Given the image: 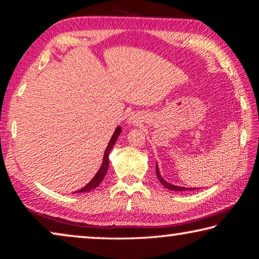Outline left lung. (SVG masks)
<instances>
[{
	"mask_svg": "<svg viewBox=\"0 0 259 259\" xmlns=\"http://www.w3.org/2000/svg\"><path fill=\"white\" fill-rule=\"evenodd\" d=\"M156 176L157 178H159L160 183L163 185L165 188H168V190H171V191H175V192H184V191H193V190H196V188H188V187H182V186H176V185H172V184L168 183L166 181H164L163 178H162L161 174L159 171V166H157L156 164Z\"/></svg>",
	"mask_w": 259,
	"mask_h": 259,
	"instance_id": "left-lung-1",
	"label": "left lung"
}]
</instances>
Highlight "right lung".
<instances>
[{"label":"right lung","mask_w":259,"mask_h":259,"mask_svg":"<svg viewBox=\"0 0 259 259\" xmlns=\"http://www.w3.org/2000/svg\"><path fill=\"white\" fill-rule=\"evenodd\" d=\"M121 131H122L121 126H117V128L115 129V131H114V134H113V136H112L111 140H109V143H108V145H107V147H106V150H105V153H104V159H103V163H102V166H100V168H99L98 172L95 175V177H94L93 179H91V181H90L89 183H88L84 187L81 188V190L76 191L75 193L89 192V191H91V190H94V188L98 187L99 184L103 182V179H104V177H105V175H106V172H107V169H108V163H109L108 155H109V152L112 151L113 146L115 145V142H116L117 137H119V136H120Z\"/></svg>","instance_id":"add662e5"}]
</instances>
